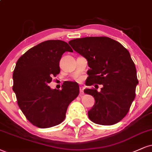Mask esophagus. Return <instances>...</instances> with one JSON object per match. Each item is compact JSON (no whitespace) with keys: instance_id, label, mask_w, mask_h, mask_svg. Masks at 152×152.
<instances>
[{"instance_id":"obj_1","label":"esophagus","mask_w":152,"mask_h":152,"mask_svg":"<svg viewBox=\"0 0 152 152\" xmlns=\"http://www.w3.org/2000/svg\"><path fill=\"white\" fill-rule=\"evenodd\" d=\"M84 94V89L82 87H80V96H82V95Z\"/></svg>"}]
</instances>
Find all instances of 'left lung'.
<instances>
[{
	"instance_id": "obj_1",
	"label": "left lung",
	"mask_w": 152,
	"mask_h": 152,
	"mask_svg": "<svg viewBox=\"0 0 152 152\" xmlns=\"http://www.w3.org/2000/svg\"><path fill=\"white\" fill-rule=\"evenodd\" d=\"M69 44L87 60L90 69L86 85H94L96 88L97 84L103 85L101 92L94 88L84 90L95 99L88 111L89 118L102 125L118 123L128 114L138 84L136 67L129 51L106 37L72 39Z\"/></svg>"
}]
</instances>
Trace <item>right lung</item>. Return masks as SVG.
<instances>
[{
  "label": "right lung",
  "instance_id": "right-lung-1",
  "mask_svg": "<svg viewBox=\"0 0 152 152\" xmlns=\"http://www.w3.org/2000/svg\"><path fill=\"white\" fill-rule=\"evenodd\" d=\"M65 51L72 52L65 42L46 41L28 50L16 63L12 89L18 104L28 121L38 128L61 123L69 104L80 93L79 85L73 82H64L61 90L48 85L59 74V62Z\"/></svg>",
  "mask_w": 152,
  "mask_h": 152
}]
</instances>
